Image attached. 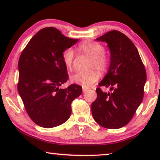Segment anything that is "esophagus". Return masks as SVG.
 <instances>
[{
    "label": "esophagus",
    "mask_w": 160,
    "mask_h": 160,
    "mask_svg": "<svg viewBox=\"0 0 160 160\" xmlns=\"http://www.w3.org/2000/svg\"><path fill=\"white\" fill-rule=\"evenodd\" d=\"M89 90L88 88H82V92L83 93H85L87 91H88Z\"/></svg>",
    "instance_id": "34e87169"
}]
</instances>
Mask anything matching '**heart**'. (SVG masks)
<instances>
[{
	"mask_svg": "<svg viewBox=\"0 0 160 160\" xmlns=\"http://www.w3.org/2000/svg\"><path fill=\"white\" fill-rule=\"evenodd\" d=\"M78 49L81 53H85L91 57L89 68H96L101 72H104L107 70L109 64V58L104 52V46L95 42L84 41L78 46ZM73 59L74 52L72 48H66L62 53V61L68 69L72 68ZM99 78V72L96 70H91L85 72H75L71 75L70 80L72 82L88 88L95 83Z\"/></svg>",
	"mask_w": 160,
	"mask_h": 160,
	"instance_id": "obj_1",
	"label": "heart"
}]
</instances>
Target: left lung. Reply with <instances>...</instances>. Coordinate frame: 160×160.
<instances>
[{
    "label": "left lung",
    "mask_w": 160,
    "mask_h": 160,
    "mask_svg": "<svg viewBox=\"0 0 160 160\" xmlns=\"http://www.w3.org/2000/svg\"><path fill=\"white\" fill-rule=\"evenodd\" d=\"M97 40L108 44L111 63L96 90L92 113L99 125L118 129L131 121L142 101L147 79L145 66L133 43L121 32L109 31ZM100 86H110L112 92L104 93Z\"/></svg>",
    "instance_id": "left-lung-1"
}]
</instances>
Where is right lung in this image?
Wrapping results in <instances>:
<instances>
[{
    "instance_id": "add662e5",
    "label": "right lung",
    "mask_w": 160,
    "mask_h": 160,
    "mask_svg": "<svg viewBox=\"0 0 160 160\" xmlns=\"http://www.w3.org/2000/svg\"><path fill=\"white\" fill-rule=\"evenodd\" d=\"M78 41L53 27L45 28L32 38L21 53L18 92L29 117L43 128L66 122L71 114L72 101L82 93V87L77 84L60 88L69 79L62 53Z\"/></svg>"
}]
</instances>
